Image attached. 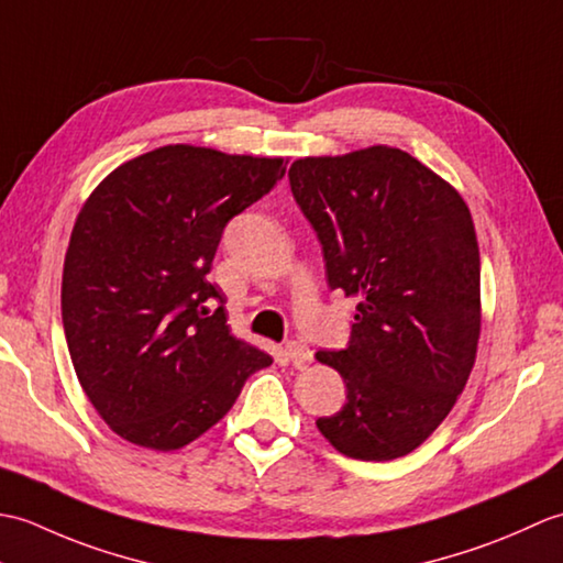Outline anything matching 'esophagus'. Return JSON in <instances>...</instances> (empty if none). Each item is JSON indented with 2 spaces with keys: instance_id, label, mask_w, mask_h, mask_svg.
Here are the masks:
<instances>
[{
  "instance_id": "1",
  "label": "esophagus",
  "mask_w": 563,
  "mask_h": 563,
  "mask_svg": "<svg viewBox=\"0 0 563 563\" xmlns=\"http://www.w3.org/2000/svg\"><path fill=\"white\" fill-rule=\"evenodd\" d=\"M285 355H288L297 367H302L305 363L312 361V351H309L305 343H297V341H290L285 345Z\"/></svg>"
}]
</instances>
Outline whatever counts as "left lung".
Listing matches in <instances>:
<instances>
[{"mask_svg": "<svg viewBox=\"0 0 563 563\" xmlns=\"http://www.w3.org/2000/svg\"><path fill=\"white\" fill-rule=\"evenodd\" d=\"M288 176L329 285L357 300L349 349L314 355L349 389L319 433L345 457H404L445 421L476 361L482 263L470 208L389 145L302 157Z\"/></svg>", "mask_w": 563, "mask_h": 563, "instance_id": "left-lung-1", "label": "left lung"}]
</instances>
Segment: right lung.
Returning <instances> with one entry per match:
<instances>
[{
	"label": "right lung",
	"instance_id": "1",
	"mask_svg": "<svg viewBox=\"0 0 563 563\" xmlns=\"http://www.w3.org/2000/svg\"><path fill=\"white\" fill-rule=\"evenodd\" d=\"M288 159L164 145L118 166L77 214L63 324L79 385L115 435L172 452L232 409L273 357L227 327L208 283L224 224Z\"/></svg>",
	"mask_w": 563,
	"mask_h": 563
}]
</instances>
